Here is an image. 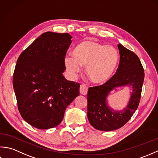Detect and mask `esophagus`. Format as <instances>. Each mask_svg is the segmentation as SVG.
Returning <instances> with one entry per match:
<instances>
[{"instance_id": "obj_1", "label": "esophagus", "mask_w": 158, "mask_h": 158, "mask_svg": "<svg viewBox=\"0 0 158 158\" xmlns=\"http://www.w3.org/2000/svg\"><path fill=\"white\" fill-rule=\"evenodd\" d=\"M80 94H82L83 95H86L88 93V87L85 85H80Z\"/></svg>"}]
</instances>
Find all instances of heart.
Returning a JSON list of instances; mask_svg holds the SVG:
<instances>
[{
    "mask_svg": "<svg viewBox=\"0 0 158 158\" xmlns=\"http://www.w3.org/2000/svg\"><path fill=\"white\" fill-rule=\"evenodd\" d=\"M119 54L112 46H105L96 41H83L74 48L73 55H67L64 63L70 76L75 77L86 66L85 72L91 81L104 84L108 81L117 68Z\"/></svg>",
    "mask_w": 158,
    "mask_h": 158,
    "instance_id": "1",
    "label": "heart"
}]
</instances>
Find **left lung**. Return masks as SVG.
<instances>
[{
	"label": "left lung",
	"instance_id": "obj_1",
	"mask_svg": "<svg viewBox=\"0 0 158 158\" xmlns=\"http://www.w3.org/2000/svg\"><path fill=\"white\" fill-rule=\"evenodd\" d=\"M119 65L115 74L104 85L90 87L87 94V117L96 130L112 131L123 127L130 119L139 104L144 72L139 58L132 51L118 44ZM130 85L133 89L128 106L115 111L107 105L110 92L118 86Z\"/></svg>",
	"mask_w": 158,
	"mask_h": 158
}]
</instances>
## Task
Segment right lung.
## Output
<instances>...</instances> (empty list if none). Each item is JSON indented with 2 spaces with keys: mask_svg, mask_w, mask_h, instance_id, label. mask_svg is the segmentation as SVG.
<instances>
[{
  "mask_svg": "<svg viewBox=\"0 0 158 158\" xmlns=\"http://www.w3.org/2000/svg\"><path fill=\"white\" fill-rule=\"evenodd\" d=\"M72 38L68 33L46 32L17 60L13 86L18 110L25 121L37 129L60 124L66 108L80 94V84L63 76Z\"/></svg>",
  "mask_w": 158,
  "mask_h": 158,
  "instance_id": "obj_1",
  "label": "right lung"
}]
</instances>
